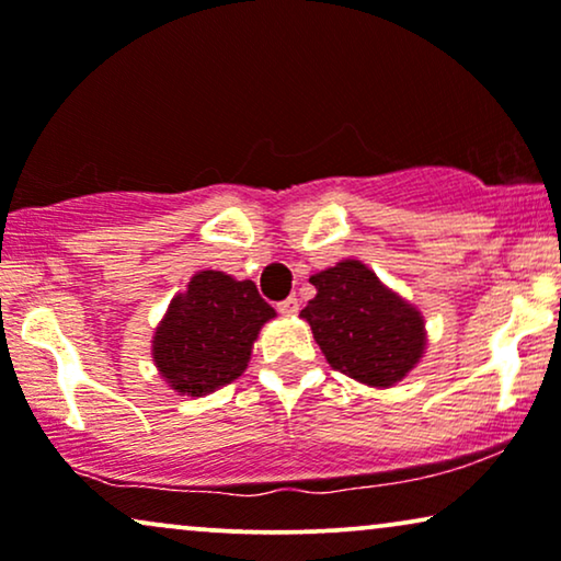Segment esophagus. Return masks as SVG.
I'll return each mask as SVG.
<instances>
[{"instance_id":"esophagus-1","label":"esophagus","mask_w":561,"mask_h":561,"mask_svg":"<svg viewBox=\"0 0 561 561\" xmlns=\"http://www.w3.org/2000/svg\"><path fill=\"white\" fill-rule=\"evenodd\" d=\"M276 310H279L282 316H295L297 310H300V302H297V297H287V300H282L276 305Z\"/></svg>"}]
</instances>
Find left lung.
<instances>
[{
	"instance_id": "1",
	"label": "left lung",
	"mask_w": 561,
	"mask_h": 561,
	"mask_svg": "<svg viewBox=\"0 0 561 561\" xmlns=\"http://www.w3.org/2000/svg\"><path fill=\"white\" fill-rule=\"evenodd\" d=\"M318 293L302 318L333 370L388 388L414 370L427 346L424 318L363 261H339L310 276Z\"/></svg>"
}]
</instances>
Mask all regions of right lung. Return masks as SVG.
<instances>
[{"label": "right lung", "instance_id": "right-lung-1", "mask_svg": "<svg viewBox=\"0 0 561 561\" xmlns=\"http://www.w3.org/2000/svg\"><path fill=\"white\" fill-rule=\"evenodd\" d=\"M274 316L251 279L196 272L154 331V367L173 391L207 396L240 378L261 325Z\"/></svg>", "mask_w": 561, "mask_h": 561}]
</instances>
